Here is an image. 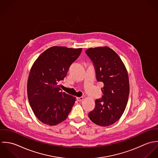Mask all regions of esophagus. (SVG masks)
I'll return each instance as SVG.
<instances>
[{
  "mask_svg": "<svg viewBox=\"0 0 158 158\" xmlns=\"http://www.w3.org/2000/svg\"><path fill=\"white\" fill-rule=\"evenodd\" d=\"M84 98L83 97H77L76 98V99L78 101H82L83 100Z\"/></svg>",
  "mask_w": 158,
  "mask_h": 158,
  "instance_id": "obj_1",
  "label": "esophagus"
}]
</instances>
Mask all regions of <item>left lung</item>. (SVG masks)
<instances>
[{"label":"left lung","mask_w":158,"mask_h":158,"mask_svg":"<svg viewBox=\"0 0 158 158\" xmlns=\"http://www.w3.org/2000/svg\"><path fill=\"white\" fill-rule=\"evenodd\" d=\"M85 53L94 63L96 80L103 83L102 98L95 100V108L89 117L97 125H111L120 118L126 109L129 94L126 67L109 47L90 48Z\"/></svg>","instance_id":"left-lung-1"}]
</instances>
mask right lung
Instances as JSON below:
<instances>
[{"mask_svg":"<svg viewBox=\"0 0 158 158\" xmlns=\"http://www.w3.org/2000/svg\"><path fill=\"white\" fill-rule=\"evenodd\" d=\"M81 51L82 48L53 46L33 64L27 81V96L35 115L43 123L57 125L71 112L76 98L62 92L59 84Z\"/></svg>","mask_w":158,"mask_h":158,"instance_id":"add662e5","label":"right lung"}]
</instances>
